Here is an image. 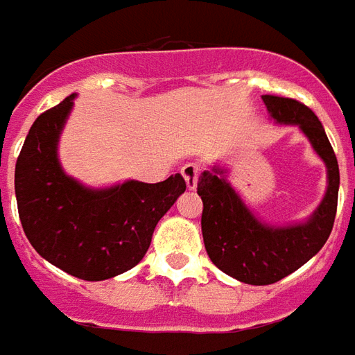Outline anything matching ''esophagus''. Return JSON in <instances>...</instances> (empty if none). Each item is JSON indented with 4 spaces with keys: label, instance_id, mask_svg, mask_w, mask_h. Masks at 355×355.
<instances>
[{
    "label": "esophagus",
    "instance_id": "obj_1",
    "mask_svg": "<svg viewBox=\"0 0 355 355\" xmlns=\"http://www.w3.org/2000/svg\"><path fill=\"white\" fill-rule=\"evenodd\" d=\"M180 173H182V177H184L188 190H196L198 180H200V173H201L200 165H198V163H186L184 167L180 169Z\"/></svg>",
    "mask_w": 355,
    "mask_h": 355
}]
</instances>
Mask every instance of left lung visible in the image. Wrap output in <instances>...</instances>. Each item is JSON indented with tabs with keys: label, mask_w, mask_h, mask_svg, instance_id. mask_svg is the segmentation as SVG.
I'll list each match as a JSON object with an SVG mask.
<instances>
[{
	"label": "left lung",
	"mask_w": 355,
	"mask_h": 355,
	"mask_svg": "<svg viewBox=\"0 0 355 355\" xmlns=\"http://www.w3.org/2000/svg\"><path fill=\"white\" fill-rule=\"evenodd\" d=\"M275 123L297 125L327 167V190L304 223H262L228 180V169L213 165L198 180L203 201L201 232L209 259L224 274L249 285H270L293 274L320 253L333 230L338 201V163L323 125L312 110L274 94H262Z\"/></svg>",
	"instance_id": "1"
}]
</instances>
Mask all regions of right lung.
Segmentation results:
<instances>
[{"instance_id":"right-lung-1","label":"right lung","mask_w":355,"mask_h":355,"mask_svg":"<svg viewBox=\"0 0 355 355\" xmlns=\"http://www.w3.org/2000/svg\"><path fill=\"white\" fill-rule=\"evenodd\" d=\"M76 94L43 112L30 127L15 167V193L28 241L43 259L85 282H102L137 266L155 224L184 193L180 175L146 184L125 180L89 188L66 175L58 140Z\"/></svg>"}]
</instances>
